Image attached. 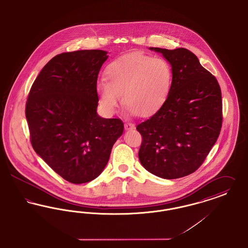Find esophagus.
Here are the masks:
<instances>
[{"label":"esophagus","instance_id":"1","mask_svg":"<svg viewBox=\"0 0 248 248\" xmlns=\"http://www.w3.org/2000/svg\"><path fill=\"white\" fill-rule=\"evenodd\" d=\"M134 128H135V125L132 124L130 123H125V124H124V129H125L126 131L132 130V129H134Z\"/></svg>","mask_w":248,"mask_h":248}]
</instances>
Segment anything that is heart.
<instances>
[{"mask_svg": "<svg viewBox=\"0 0 248 248\" xmlns=\"http://www.w3.org/2000/svg\"><path fill=\"white\" fill-rule=\"evenodd\" d=\"M105 79L96 83V92L104 111L112 114L122 102L139 116L156 112L170 93L172 73L162 58L140 52L124 54L111 62Z\"/></svg>", "mask_w": 248, "mask_h": 248, "instance_id": "heart-1", "label": "heart"}]
</instances>
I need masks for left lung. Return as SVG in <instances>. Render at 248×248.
I'll use <instances>...</instances> for the list:
<instances>
[{"label":"left lung","instance_id":"left-lung-1","mask_svg":"<svg viewBox=\"0 0 248 248\" xmlns=\"http://www.w3.org/2000/svg\"><path fill=\"white\" fill-rule=\"evenodd\" d=\"M171 66L172 81L160 109L138 124L142 136L141 165L163 179L193 173L217 142L222 125V97L217 78L186 48L149 47Z\"/></svg>","mask_w":248,"mask_h":248}]
</instances>
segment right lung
Listing matches in <instances>:
<instances>
[{
  "label": "right lung",
  "mask_w": 248,
  "mask_h": 248,
  "mask_svg": "<svg viewBox=\"0 0 248 248\" xmlns=\"http://www.w3.org/2000/svg\"><path fill=\"white\" fill-rule=\"evenodd\" d=\"M107 54L86 49L53 57L34 80L26 103L33 150L56 173L76 185L101 174L124 132L120 119L96 112L97 77Z\"/></svg>",
  "instance_id": "right-lung-1"
}]
</instances>
